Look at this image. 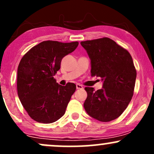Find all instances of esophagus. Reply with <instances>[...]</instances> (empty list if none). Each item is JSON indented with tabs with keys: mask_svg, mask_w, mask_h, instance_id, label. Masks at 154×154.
<instances>
[{
	"mask_svg": "<svg viewBox=\"0 0 154 154\" xmlns=\"http://www.w3.org/2000/svg\"><path fill=\"white\" fill-rule=\"evenodd\" d=\"M76 88H77V89H82L83 88L82 85H79V84L76 85Z\"/></svg>",
	"mask_w": 154,
	"mask_h": 154,
	"instance_id": "obj_1",
	"label": "esophagus"
}]
</instances>
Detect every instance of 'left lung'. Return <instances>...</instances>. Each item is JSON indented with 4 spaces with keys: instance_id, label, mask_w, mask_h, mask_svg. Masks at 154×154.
<instances>
[{
    "instance_id": "1",
    "label": "left lung",
    "mask_w": 154,
    "mask_h": 154,
    "mask_svg": "<svg viewBox=\"0 0 154 154\" xmlns=\"http://www.w3.org/2000/svg\"><path fill=\"white\" fill-rule=\"evenodd\" d=\"M91 64L92 77H100L103 88H85L88 97L84 108L100 122H110L121 115L133 95L136 69L131 55L114 40L103 38L81 42Z\"/></svg>"
}]
</instances>
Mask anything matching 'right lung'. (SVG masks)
<instances>
[{"instance_id": "right-lung-1", "label": "right lung", "mask_w": 154, "mask_h": 154, "mask_svg": "<svg viewBox=\"0 0 154 154\" xmlns=\"http://www.w3.org/2000/svg\"><path fill=\"white\" fill-rule=\"evenodd\" d=\"M78 42L47 40L28 51L17 70V92L23 107L35 121L49 124L64 114L76 85L58 84L54 78L61 60L78 46Z\"/></svg>"}]
</instances>
